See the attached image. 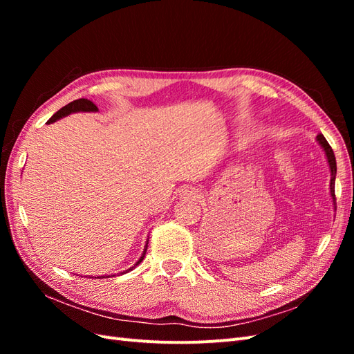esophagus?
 <instances>
[{
	"mask_svg": "<svg viewBox=\"0 0 354 354\" xmlns=\"http://www.w3.org/2000/svg\"><path fill=\"white\" fill-rule=\"evenodd\" d=\"M180 196H181V199L189 201V199H196L199 195H198V192L194 187H186V189L181 190Z\"/></svg>",
	"mask_w": 354,
	"mask_h": 354,
	"instance_id": "esophagus-1",
	"label": "esophagus"
}]
</instances>
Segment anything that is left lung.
<instances>
[{
  "label": "left lung",
  "mask_w": 354,
  "mask_h": 354,
  "mask_svg": "<svg viewBox=\"0 0 354 354\" xmlns=\"http://www.w3.org/2000/svg\"><path fill=\"white\" fill-rule=\"evenodd\" d=\"M317 142H319L320 146L324 147V151H325L326 158H328L329 168H330V195H332V199H334V205H337V203H335V176H337L335 155H334V151H332V147L329 146V143L326 142V138L324 137V134H317Z\"/></svg>",
  "instance_id": "left-lung-1"
}]
</instances>
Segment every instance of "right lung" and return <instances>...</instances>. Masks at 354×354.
<instances>
[{
    "instance_id": "add662e5",
    "label": "right lung",
    "mask_w": 354,
    "mask_h": 354,
    "mask_svg": "<svg viewBox=\"0 0 354 354\" xmlns=\"http://www.w3.org/2000/svg\"><path fill=\"white\" fill-rule=\"evenodd\" d=\"M97 111H99L97 106H95L91 100H88V99H78V100H73V102L68 103L66 106H63V108H62L60 111H57L55 115H53V116L50 118V120L47 121V124L55 122V121L60 120V118L66 116V115H69V113H73V112H97ZM146 250H147V243H146V248H145V251H143V254H142V257H140V260L137 261L136 266H138V264H140V263L143 261L145 255H146ZM136 266H134V267H136ZM134 267H133V269H134ZM133 269H128L127 272H130V270H133ZM99 277H102V276H99ZM103 277H106V276H103Z\"/></svg>"
}]
</instances>
